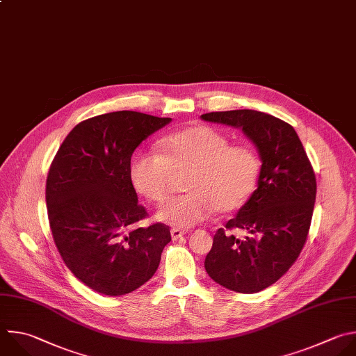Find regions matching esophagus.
<instances>
[{"label": "esophagus", "instance_id": "obj_1", "mask_svg": "<svg viewBox=\"0 0 356 356\" xmlns=\"http://www.w3.org/2000/svg\"><path fill=\"white\" fill-rule=\"evenodd\" d=\"M170 233H172V238H173V241H177V239H180L181 236L184 234V230L177 229V227H173V229L170 230Z\"/></svg>", "mask_w": 356, "mask_h": 356}]
</instances>
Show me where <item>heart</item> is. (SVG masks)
I'll return each instance as SVG.
<instances>
[{
    "label": "heart",
    "mask_w": 356,
    "mask_h": 356,
    "mask_svg": "<svg viewBox=\"0 0 356 356\" xmlns=\"http://www.w3.org/2000/svg\"><path fill=\"white\" fill-rule=\"evenodd\" d=\"M161 154L137 155L130 166L134 188L147 200L162 204L175 176L187 173L183 195L168 201L158 219L176 227H191L216 209H239L256 188L260 159L246 144L229 138L208 126H194L165 137Z\"/></svg>",
    "instance_id": "heart-1"
}]
</instances>
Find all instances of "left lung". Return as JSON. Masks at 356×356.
Masks as SVG:
<instances>
[{
	"mask_svg": "<svg viewBox=\"0 0 356 356\" xmlns=\"http://www.w3.org/2000/svg\"><path fill=\"white\" fill-rule=\"evenodd\" d=\"M205 122L242 129L263 162L257 188L238 215L219 227L205 257V271L223 288L241 293L260 292L277 282L298 260L310 229L316 176L305 148L281 118L257 110L201 114ZM248 229L238 240L227 232Z\"/></svg>",
	"mask_w": 356,
	"mask_h": 356,
	"instance_id": "obj_1",
	"label": "left lung"
}]
</instances>
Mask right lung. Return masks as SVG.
I'll return each instance as SVG.
<instances>
[{
  "instance_id": "add662e5",
  "label": "right lung",
  "mask_w": 356,
  "mask_h": 356,
  "mask_svg": "<svg viewBox=\"0 0 356 356\" xmlns=\"http://www.w3.org/2000/svg\"><path fill=\"white\" fill-rule=\"evenodd\" d=\"M172 122L140 111H113L76 124L60 145L47 175L50 230L67 268L90 289L120 296L152 278L168 225L141 227L148 216L130 179L131 155Z\"/></svg>"
}]
</instances>
